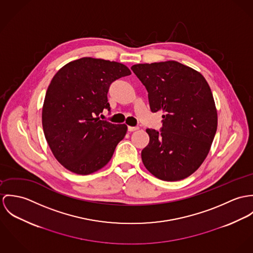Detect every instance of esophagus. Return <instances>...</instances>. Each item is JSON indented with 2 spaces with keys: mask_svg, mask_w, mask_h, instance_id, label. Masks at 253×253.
Listing matches in <instances>:
<instances>
[{
  "mask_svg": "<svg viewBox=\"0 0 253 253\" xmlns=\"http://www.w3.org/2000/svg\"><path fill=\"white\" fill-rule=\"evenodd\" d=\"M137 130H139V127H132V126L128 127L129 132H134V131H137Z\"/></svg>",
  "mask_w": 253,
  "mask_h": 253,
  "instance_id": "esophagus-1",
  "label": "esophagus"
}]
</instances>
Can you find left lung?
Listing matches in <instances>:
<instances>
[{
  "label": "left lung",
  "mask_w": 253,
  "mask_h": 253,
  "mask_svg": "<svg viewBox=\"0 0 253 253\" xmlns=\"http://www.w3.org/2000/svg\"><path fill=\"white\" fill-rule=\"evenodd\" d=\"M131 69L148 92L151 112L164 113L161 133L146 129L149 142L141 151L144 167L166 181L188 177L205 161L217 129L210 85L201 73L173 60Z\"/></svg>",
  "instance_id": "1"
}]
</instances>
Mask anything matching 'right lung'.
I'll use <instances>...</instances> for the list:
<instances>
[{
  "mask_svg": "<svg viewBox=\"0 0 253 253\" xmlns=\"http://www.w3.org/2000/svg\"><path fill=\"white\" fill-rule=\"evenodd\" d=\"M131 75L118 62L84 57L63 66L48 85L42 113V129L57 161L78 174L105 167L117 143L126 135V124L100 120L110 110L112 83Z\"/></svg>",
  "mask_w": 253,
  "mask_h": 253,
  "instance_id": "right-lung-1",
  "label": "right lung"
}]
</instances>
